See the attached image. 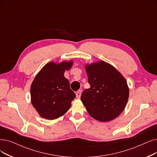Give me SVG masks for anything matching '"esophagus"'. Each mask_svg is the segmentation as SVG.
Instances as JSON below:
<instances>
[{"label": "esophagus", "mask_w": 157, "mask_h": 157, "mask_svg": "<svg viewBox=\"0 0 157 157\" xmlns=\"http://www.w3.org/2000/svg\"><path fill=\"white\" fill-rule=\"evenodd\" d=\"M81 96V90H78L77 93H76V97L77 98H80Z\"/></svg>", "instance_id": "34e87169"}]
</instances>
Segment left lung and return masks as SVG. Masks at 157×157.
Returning a JSON list of instances; mask_svg holds the SVG:
<instances>
[{
	"label": "left lung",
	"mask_w": 157,
	"mask_h": 157,
	"mask_svg": "<svg viewBox=\"0 0 157 157\" xmlns=\"http://www.w3.org/2000/svg\"><path fill=\"white\" fill-rule=\"evenodd\" d=\"M90 84L81 101L91 117L100 122L116 118L124 109L129 98L127 81L117 69L105 61L85 66Z\"/></svg>",
	"instance_id": "8db88e82"
}]
</instances>
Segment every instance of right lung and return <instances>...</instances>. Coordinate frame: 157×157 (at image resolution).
Returning <instances> with one entry per match:
<instances>
[{"mask_svg": "<svg viewBox=\"0 0 157 157\" xmlns=\"http://www.w3.org/2000/svg\"><path fill=\"white\" fill-rule=\"evenodd\" d=\"M73 64L72 60L49 62L35 76L30 88L31 102L41 117L54 120L70 108L76 95L64 74Z\"/></svg>", "mask_w": 157, "mask_h": 157, "instance_id": "1", "label": "right lung"}]
</instances>
